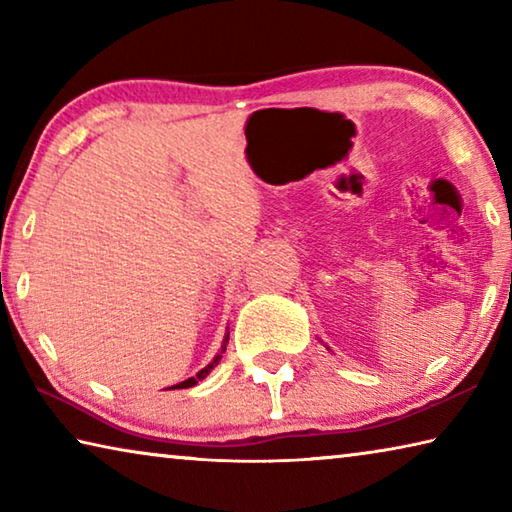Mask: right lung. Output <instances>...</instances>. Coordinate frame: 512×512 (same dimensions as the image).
Wrapping results in <instances>:
<instances>
[{"mask_svg": "<svg viewBox=\"0 0 512 512\" xmlns=\"http://www.w3.org/2000/svg\"><path fill=\"white\" fill-rule=\"evenodd\" d=\"M228 339H230V332H225V339H223V345H221V350H219V354H216V357L207 363V366L203 368V370H198L196 372V377H189V379H185V381H180V384H176V386H171V388H189V386H196L198 381L201 379H205L207 375H210V372L219 366V361H221V357H223V352H225V345H228Z\"/></svg>", "mask_w": 512, "mask_h": 512, "instance_id": "add662e5", "label": "right lung"}]
</instances>
